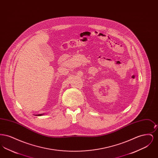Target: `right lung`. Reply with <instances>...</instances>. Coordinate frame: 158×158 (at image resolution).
I'll return each instance as SVG.
<instances>
[{
  "label": "right lung",
  "mask_w": 158,
  "mask_h": 158,
  "mask_svg": "<svg viewBox=\"0 0 158 158\" xmlns=\"http://www.w3.org/2000/svg\"><path fill=\"white\" fill-rule=\"evenodd\" d=\"M44 114H37V115H37V116H41V115H44Z\"/></svg>",
  "instance_id": "obj_1"
}]
</instances>
